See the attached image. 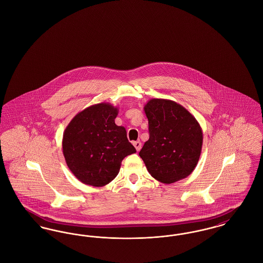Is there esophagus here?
I'll return each instance as SVG.
<instances>
[{
	"instance_id": "esophagus-1",
	"label": "esophagus",
	"mask_w": 263,
	"mask_h": 263,
	"mask_svg": "<svg viewBox=\"0 0 263 263\" xmlns=\"http://www.w3.org/2000/svg\"><path fill=\"white\" fill-rule=\"evenodd\" d=\"M133 143H134V145H135L137 152H139L140 148H141V142H140V141H134Z\"/></svg>"
}]
</instances>
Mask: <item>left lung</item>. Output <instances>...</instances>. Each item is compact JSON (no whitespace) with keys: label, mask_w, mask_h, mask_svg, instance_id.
Returning a JSON list of instances; mask_svg holds the SVG:
<instances>
[{"label":"left lung","mask_w":263,"mask_h":263,"mask_svg":"<svg viewBox=\"0 0 263 263\" xmlns=\"http://www.w3.org/2000/svg\"><path fill=\"white\" fill-rule=\"evenodd\" d=\"M149 139L139 156L154 179L171 184L188 177L198 164L203 130L193 115L178 103L152 99L143 107Z\"/></svg>","instance_id":"obj_1"}]
</instances>
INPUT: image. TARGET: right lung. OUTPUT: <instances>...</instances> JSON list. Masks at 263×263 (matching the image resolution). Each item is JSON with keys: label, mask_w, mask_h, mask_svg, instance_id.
<instances>
[{"label": "right lung", "mask_w": 263, "mask_h": 263, "mask_svg": "<svg viewBox=\"0 0 263 263\" xmlns=\"http://www.w3.org/2000/svg\"><path fill=\"white\" fill-rule=\"evenodd\" d=\"M118 107L99 103L79 111L66 126L63 155L70 171L86 185L102 187L120 172L125 156L136 153L126 130L117 125Z\"/></svg>", "instance_id": "1"}]
</instances>
